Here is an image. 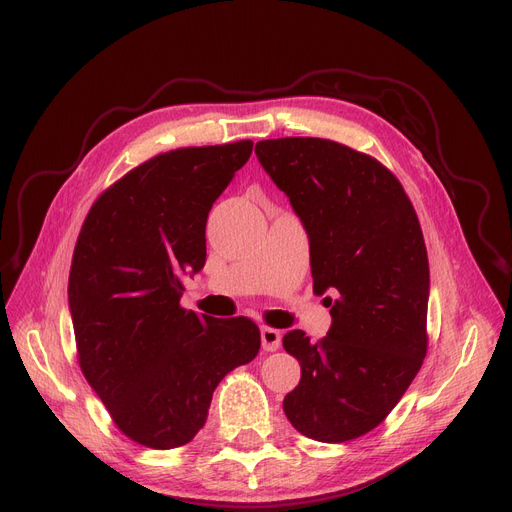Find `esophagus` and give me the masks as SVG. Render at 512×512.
Returning <instances> with one entry per match:
<instances>
[{"instance_id": "34e87169", "label": "esophagus", "mask_w": 512, "mask_h": 512, "mask_svg": "<svg viewBox=\"0 0 512 512\" xmlns=\"http://www.w3.org/2000/svg\"><path fill=\"white\" fill-rule=\"evenodd\" d=\"M280 344H282V334H280V330L267 328V326L261 328V346H263V351L274 353V351H278Z\"/></svg>"}]
</instances>
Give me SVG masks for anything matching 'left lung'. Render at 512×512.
<instances>
[{
	"instance_id": "obj_1",
	"label": "left lung",
	"mask_w": 512,
	"mask_h": 512,
	"mask_svg": "<svg viewBox=\"0 0 512 512\" xmlns=\"http://www.w3.org/2000/svg\"><path fill=\"white\" fill-rule=\"evenodd\" d=\"M257 159L301 218L313 290L328 288V336H284L301 382L288 421L317 442H348L378 427L427 355L429 265L411 199L378 159L330 139L259 141Z\"/></svg>"
}]
</instances>
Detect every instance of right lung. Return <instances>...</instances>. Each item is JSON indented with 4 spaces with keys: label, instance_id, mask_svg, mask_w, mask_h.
<instances>
[{
    "label": "right lung",
    "instance_id": "1",
    "mask_svg": "<svg viewBox=\"0 0 512 512\" xmlns=\"http://www.w3.org/2000/svg\"><path fill=\"white\" fill-rule=\"evenodd\" d=\"M253 141L180 147L132 168L89 209L68 278L76 357L120 432L170 450L205 425L213 390L261 346L249 317L180 307L205 265L211 205Z\"/></svg>",
    "mask_w": 512,
    "mask_h": 512
}]
</instances>
